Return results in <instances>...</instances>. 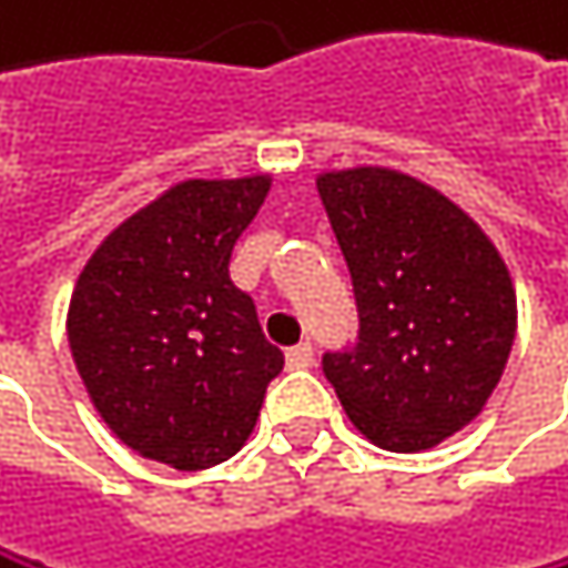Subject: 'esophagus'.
<instances>
[{
    "mask_svg": "<svg viewBox=\"0 0 568 568\" xmlns=\"http://www.w3.org/2000/svg\"><path fill=\"white\" fill-rule=\"evenodd\" d=\"M311 362H315V348H311L307 342L287 348V365H291V368H307Z\"/></svg>",
    "mask_w": 568,
    "mask_h": 568,
    "instance_id": "1",
    "label": "esophagus"
}]
</instances>
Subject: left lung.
Listing matches in <instances>:
<instances>
[{
	"label": "left lung",
	"instance_id": "1",
	"mask_svg": "<svg viewBox=\"0 0 568 568\" xmlns=\"http://www.w3.org/2000/svg\"><path fill=\"white\" fill-rule=\"evenodd\" d=\"M352 274L358 338L322 365L348 419L416 454L464 430L515 342V287L495 243L444 192L393 169L318 175Z\"/></svg>",
	"mask_w": 568,
	"mask_h": 568
}]
</instances>
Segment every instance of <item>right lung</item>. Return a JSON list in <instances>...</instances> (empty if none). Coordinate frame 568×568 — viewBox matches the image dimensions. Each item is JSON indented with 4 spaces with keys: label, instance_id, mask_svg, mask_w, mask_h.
Returning a JSON list of instances; mask_svg holds the SVG:
<instances>
[{
    "label": "right lung",
    "instance_id": "add662e5",
    "mask_svg": "<svg viewBox=\"0 0 568 568\" xmlns=\"http://www.w3.org/2000/svg\"><path fill=\"white\" fill-rule=\"evenodd\" d=\"M267 189V175L172 185L94 250L70 297V352L101 419L175 470L233 457L284 368L230 281Z\"/></svg>",
    "mask_w": 568,
    "mask_h": 568
}]
</instances>
